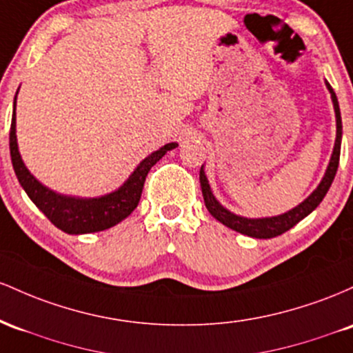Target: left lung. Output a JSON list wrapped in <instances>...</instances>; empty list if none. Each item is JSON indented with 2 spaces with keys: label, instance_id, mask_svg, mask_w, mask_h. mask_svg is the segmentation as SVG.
I'll return each instance as SVG.
<instances>
[{
  "label": "left lung",
  "instance_id": "obj_1",
  "mask_svg": "<svg viewBox=\"0 0 353 353\" xmlns=\"http://www.w3.org/2000/svg\"><path fill=\"white\" fill-rule=\"evenodd\" d=\"M327 88L332 94V101H334L335 108V117H336V138H335V146L334 153H332L330 163L325 172V176L322 178L320 185L316 190L312 193L307 200L302 201L299 207H295L290 212L283 213V215L272 216V219H243V216L233 215L232 212H228L227 208H223L219 201L213 196L212 190H210L208 180L205 176L203 166L200 170V185H201V193H203L205 207L208 208V212L215 216L220 223L227 225L228 228L235 230V232L243 233V235L253 236V239H273V236H279L282 233L295 227L300 220H303L308 213H312L319 207L320 201L323 200V196L327 195L328 188H330L332 181H334L336 168H339V160H340V143H342V117H340V108L339 101H336L335 91L332 90V86L327 83Z\"/></svg>",
  "mask_w": 353,
  "mask_h": 353
}]
</instances>
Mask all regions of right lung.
Returning <instances> with one entry per match:
<instances>
[{
    "mask_svg": "<svg viewBox=\"0 0 353 353\" xmlns=\"http://www.w3.org/2000/svg\"><path fill=\"white\" fill-rule=\"evenodd\" d=\"M14 106H17V98H14ZM176 143H168L157 150L150 157H146L132 176L125 181L123 187L118 188L117 192L100 198H73L63 196L58 193L51 192L28 172L23 163L21 157L18 152L17 143V113L13 112V120H11L10 130V152L11 161H13L14 173H17L18 181L25 188L28 196L31 198L37 207L41 210L54 227L63 232L71 233V235H80V233L101 232L118 221H121L130 213L137 208L138 201L141 198V190H143L145 178L152 166L165 155L166 152L173 150Z\"/></svg>",
    "mask_w": 353,
    "mask_h": 353,
    "instance_id": "1",
    "label": "right lung"
}]
</instances>
